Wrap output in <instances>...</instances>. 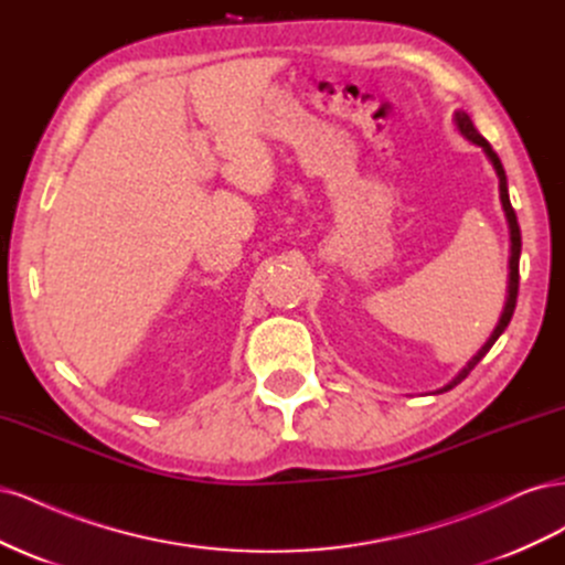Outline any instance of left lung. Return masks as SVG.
<instances>
[{
	"instance_id": "left-lung-1",
	"label": "left lung",
	"mask_w": 565,
	"mask_h": 565,
	"mask_svg": "<svg viewBox=\"0 0 565 565\" xmlns=\"http://www.w3.org/2000/svg\"><path fill=\"white\" fill-rule=\"evenodd\" d=\"M455 127H457V131L465 136V139L469 141V143H473V146H478V148H483V152H486V158L490 160V164H492V169H494V174H498V179H500V202H502V210H504V216H507V226H509V285H507V301H504V309H502V316H500V320H498V324H494V330H492V334L488 337V341L486 344L478 349V353L471 358V361L461 367L455 377H452V382H448L446 386L443 388H438L436 393H443V391H450V388H455L461 380L467 377V374L483 361V355L492 349V344L494 341H498L500 337H502V332L507 330V324H509V320H511V316H514V309H516V297H519V259H521V228H519V221H516V212H514V207H511V202H509V185H507V174H504V167H502V162H500V158H498V152L492 150V146L483 139L481 134H478V129L473 127V122H471V117L465 113V110H455Z\"/></svg>"
}]
</instances>
